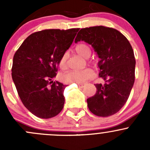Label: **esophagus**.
<instances>
[{
  "label": "esophagus",
  "mask_w": 150,
  "mask_h": 150,
  "mask_svg": "<svg viewBox=\"0 0 150 150\" xmlns=\"http://www.w3.org/2000/svg\"><path fill=\"white\" fill-rule=\"evenodd\" d=\"M78 87L81 88H82L85 87V84H83V83H78Z\"/></svg>",
  "instance_id": "34e87169"
}]
</instances>
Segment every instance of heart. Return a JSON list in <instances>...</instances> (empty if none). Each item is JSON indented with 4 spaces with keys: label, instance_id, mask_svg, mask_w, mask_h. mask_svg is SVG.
I'll list each match as a JSON object with an SVG mask.
<instances>
[{
    "label": "heart",
    "instance_id": "b5f03b06",
    "mask_svg": "<svg viewBox=\"0 0 150 150\" xmlns=\"http://www.w3.org/2000/svg\"><path fill=\"white\" fill-rule=\"evenodd\" d=\"M75 51L78 54L85 59L88 58L91 54V48L84 43L78 44L75 47ZM67 54H63L59 61V67L62 69L66 67ZM93 72L91 69L83 70H69L62 76V79L66 83H83L88 80L93 78Z\"/></svg>",
    "mask_w": 150,
    "mask_h": 150
}]
</instances>
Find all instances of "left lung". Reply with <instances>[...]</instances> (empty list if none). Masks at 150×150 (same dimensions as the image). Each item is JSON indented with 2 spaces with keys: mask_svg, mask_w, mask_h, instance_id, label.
<instances>
[{
  "mask_svg": "<svg viewBox=\"0 0 150 150\" xmlns=\"http://www.w3.org/2000/svg\"><path fill=\"white\" fill-rule=\"evenodd\" d=\"M81 40L91 45L100 59L99 76L105 81L95 85L96 93L87 99L88 107L96 116L112 115L127 102L135 81L132 47L121 33L104 26L81 29L75 43Z\"/></svg>",
  "mask_w": 150,
  "mask_h": 150,
  "instance_id": "obj_1",
  "label": "left lung"
}]
</instances>
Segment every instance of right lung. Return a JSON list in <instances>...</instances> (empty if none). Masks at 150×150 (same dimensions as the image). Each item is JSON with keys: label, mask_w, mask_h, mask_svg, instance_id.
<instances>
[{"label": "right lung", "mask_w": 150, "mask_h": 150, "mask_svg": "<svg viewBox=\"0 0 150 150\" xmlns=\"http://www.w3.org/2000/svg\"><path fill=\"white\" fill-rule=\"evenodd\" d=\"M78 30L36 32L24 40L13 56L11 76L18 94L25 107L40 118L55 117L64 107L66 85L52 79Z\"/></svg>", "instance_id": "1"}]
</instances>
